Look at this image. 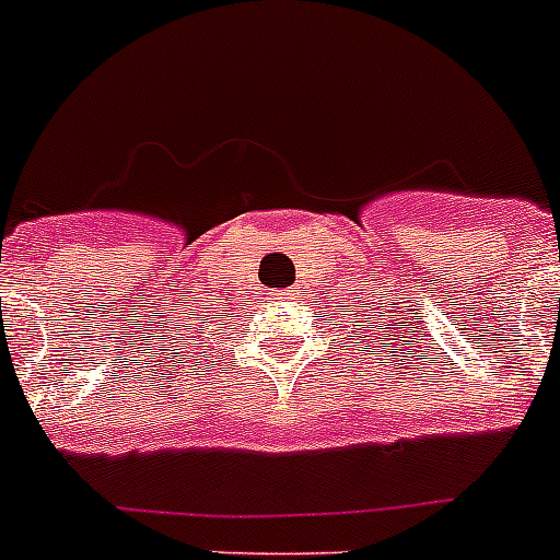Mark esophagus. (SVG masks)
<instances>
[{
    "instance_id": "34e87169",
    "label": "esophagus",
    "mask_w": 560,
    "mask_h": 560,
    "mask_svg": "<svg viewBox=\"0 0 560 560\" xmlns=\"http://www.w3.org/2000/svg\"><path fill=\"white\" fill-rule=\"evenodd\" d=\"M277 300H291V291H277Z\"/></svg>"
}]
</instances>
